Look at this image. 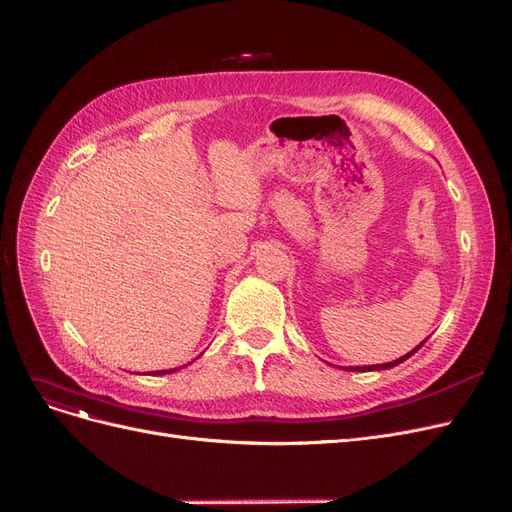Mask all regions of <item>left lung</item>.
<instances>
[{"label": "left lung", "instance_id": "8db88e82", "mask_svg": "<svg viewBox=\"0 0 512 512\" xmlns=\"http://www.w3.org/2000/svg\"><path fill=\"white\" fill-rule=\"evenodd\" d=\"M422 344H424V342H422ZM422 344H420L418 348H415V350H411L409 354H405L403 358H396V361H392V363H384V365H371V367H356L354 371H377V369H390V367H396V365H399V363L407 361V358H409L411 354H415V352H418V350L422 348Z\"/></svg>", "mask_w": 512, "mask_h": 512}]
</instances>
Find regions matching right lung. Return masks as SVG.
<instances>
[{"mask_svg": "<svg viewBox=\"0 0 512 512\" xmlns=\"http://www.w3.org/2000/svg\"><path fill=\"white\" fill-rule=\"evenodd\" d=\"M175 371V369H173ZM158 373H166V371H158Z\"/></svg>", "mask_w": 512, "mask_h": 512, "instance_id": "right-lung-1", "label": "right lung"}]
</instances>
